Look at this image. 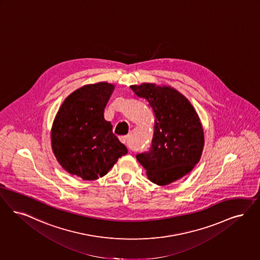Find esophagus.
Listing matches in <instances>:
<instances>
[{"label": "esophagus", "instance_id": "esophagus-1", "mask_svg": "<svg viewBox=\"0 0 260 260\" xmlns=\"http://www.w3.org/2000/svg\"><path fill=\"white\" fill-rule=\"evenodd\" d=\"M119 139H120V141H121L122 143H125V142H126V135H122V136H120V137H119Z\"/></svg>", "mask_w": 260, "mask_h": 260}]
</instances>
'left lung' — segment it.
Listing matches in <instances>:
<instances>
[{"mask_svg":"<svg viewBox=\"0 0 260 260\" xmlns=\"http://www.w3.org/2000/svg\"><path fill=\"white\" fill-rule=\"evenodd\" d=\"M155 114L154 135L149 152L136 155L148 179L167 186L186 176L197 166L204 147V132L198 112L176 89L155 83L132 85Z\"/></svg>","mask_w":260,"mask_h":260,"instance_id":"8db88e82","label":"left lung"}]
</instances>
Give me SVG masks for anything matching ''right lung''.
<instances>
[{"label": "right lung", "instance_id": "1", "mask_svg": "<svg viewBox=\"0 0 260 260\" xmlns=\"http://www.w3.org/2000/svg\"><path fill=\"white\" fill-rule=\"evenodd\" d=\"M113 84H88L62 103L53 122L51 145L60 166L86 181L104 177L127 150L104 120Z\"/></svg>", "mask_w": 260, "mask_h": 260}]
</instances>
